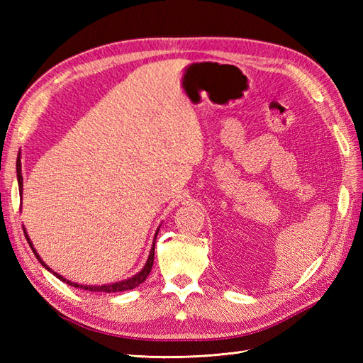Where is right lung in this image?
<instances>
[{"mask_svg":"<svg viewBox=\"0 0 363 363\" xmlns=\"http://www.w3.org/2000/svg\"><path fill=\"white\" fill-rule=\"evenodd\" d=\"M17 179H18V190L20 191H23V176H21V154H20V151H18V157H17ZM25 230V235H26V240H28V243H29V246L30 248H33V252L35 254V257H37V260L40 262V264L48 269V272H51V268L45 264V262L42 260V257L38 256V252L35 251V248H34V245H33V242H30V238H29V235L26 234V229H23ZM157 233H159V229L156 230V235H154V242H152V248H151V251H150V256H148V260H146V264H145V267L140 269V272H138L135 276H133V277H129V279H125V281H120V282H113V284H104V285H79V284H76V282H72V281H68V279H65V277H62L60 274H57L56 272H51L54 276L57 277V279H60L62 282H65V284H68V285H73V287H76V289H82V290H89V291H107V293H115V291H125V290H133V289H135V287H138V285H140L146 277H148V274H150V272H151V268H152V262H154V245H156V237H157Z\"/></svg>","mask_w":363,"mask_h":363,"instance_id":"right-lung-1","label":"right lung"}]
</instances>
